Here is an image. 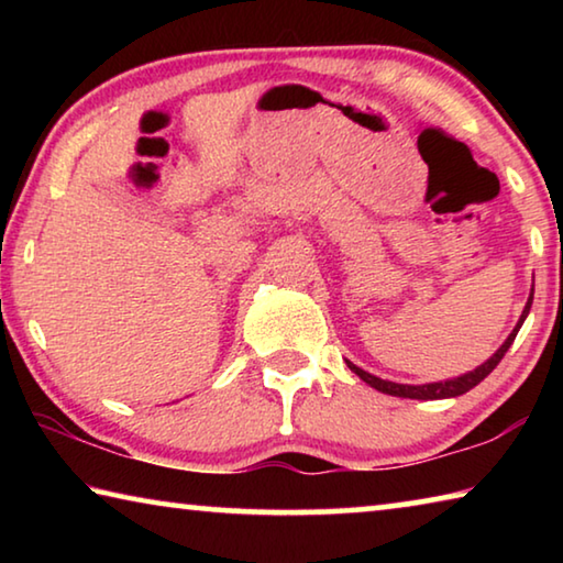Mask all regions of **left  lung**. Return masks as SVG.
<instances>
[{"label": "left lung", "instance_id": "obj_1", "mask_svg": "<svg viewBox=\"0 0 563 563\" xmlns=\"http://www.w3.org/2000/svg\"><path fill=\"white\" fill-rule=\"evenodd\" d=\"M531 300H533V290H531V295H529L527 308H523L521 318H519V322H517V328L511 330V335L507 338V342H504V345H501L497 352H494V355H492L487 362H484V365L476 367L474 373H466V375H462V377L444 379V383H432V385H397V383H387V379H379V377H375V375L365 373V369H360L357 365H352V362H347V367H350L352 373H355L360 379H365V383H367L369 387H375V389H379V393L393 395V397H407V399H444V397H460V395H464V393H470L472 387L479 385L482 379L487 377V375L492 373V369L499 365L501 357L507 355V350L511 347L514 338H517L521 322L527 320V316H529Z\"/></svg>", "mask_w": 563, "mask_h": 563}]
</instances>
